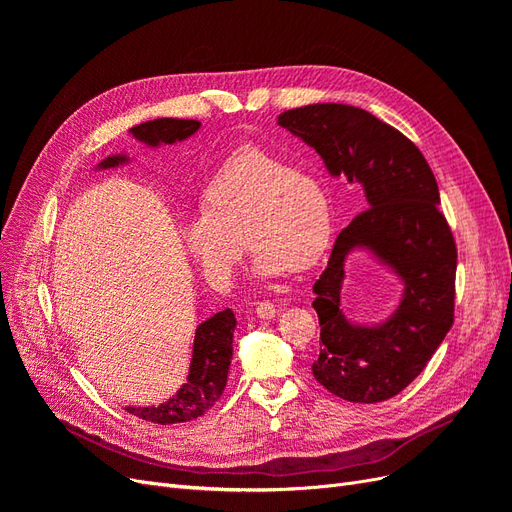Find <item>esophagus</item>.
I'll use <instances>...</instances> for the list:
<instances>
[{"label": "esophagus", "mask_w": 512, "mask_h": 512, "mask_svg": "<svg viewBox=\"0 0 512 512\" xmlns=\"http://www.w3.org/2000/svg\"><path fill=\"white\" fill-rule=\"evenodd\" d=\"M256 314L258 318H273L275 316V305L271 301H260L256 303Z\"/></svg>", "instance_id": "obj_1"}]
</instances>
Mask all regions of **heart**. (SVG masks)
<instances>
[{"label":"heart","mask_w":512,"mask_h":512,"mask_svg":"<svg viewBox=\"0 0 512 512\" xmlns=\"http://www.w3.org/2000/svg\"><path fill=\"white\" fill-rule=\"evenodd\" d=\"M203 213L181 228L185 250L213 286L232 280L243 241L258 277L316 265L331 237L329 198L320 179L262 149L228 158L200 196Z\"/></svg>","instance_id":"obj_1"}]
</instances>
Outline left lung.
<instances>
[{"instance_id": "obj_1", "label": "left lung", "mask_w": 512, "mask_h": 512, "mask_svg": "<svg viewBox=\"0 0 512 512\" xmlns=\"http://www.w3.org/2000/svg\"><path fill=\"white\" fill-rule=\"evenodd\" d=\"M277 123L314 147L331 175L359 181L367 198L314 284L322 342L314 378L352 404L391 399L421 374L455 320L457 245L436 177L408 136L363 108L309 104L284 111ZM354 246H369L405 280V299L378 328L352 325L338 309L343 262Z\"/></svg>"}]
</instances>
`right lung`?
Segmentation results:
<instances>
[{"label":"right lung","mask_w":512,"mask_h":512,"mask_svg":"<svg viewBox=\"0 0 512 512\" xmlns=\"http://www.w3.org/2000/svg\"><path fill=\"white\" fill-rule=\"evenodd\" d=\"M198 128L200 121L196 119L162 117L145 121L141 126H134L130 132L138 141L156 147L160 143L170 145L175 141H183V138L192 136ZM121 162H126V156H113L106 158L100 168H113ZM235 327L237 320L230 309H224V312H218L205 320L196 329L190 374L188 382L181 386V391L156 408L151 406L126 410L138 418H143V421L158 425L188 423L203 416L224 393L232 359V331H235Z\"/></svg>","instance_id":"1"}]
</instances>
